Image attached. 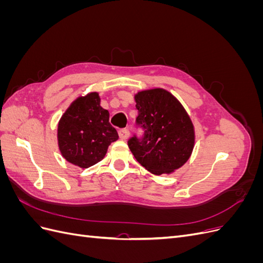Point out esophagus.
I'll list each match as a JSON object with an SVG mask.
<instances>
[{
	"label": "esophagus",
	"instance_id": "1",
	"mask_svg": "<svg viewBox=\"0 0 263 263\" xmlns=\"http://www.w3.org/2000/svg\"><path fill=\"white\" fill-rule=\"evenodd\" d=\"M118 135H119V138L123 139V140H126L127 138L129 137V130L127 128H122V129H119Z\"/></svg>",
	"mask_w": 263,
	"mask_h": 263
}]
</instances>
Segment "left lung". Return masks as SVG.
<instances>
[{
  "label": "left lung",
  "mask_w": 263,
  "mask_h": 263,
  "mask_svg": "<svg viewBox=\"0 0 263 263\" xmlns=\"http://www.w3.org/2000/svg\"><path fill=\"white\" fill-rule=\"evenodd\" d=\"M137 128L128 147L136 160L154 174L170 173L184 164L194 147V128L185 109L162 89L136 94Z\"/></svg>",
  "instance_id": "1"
}]
</instances>
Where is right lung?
Here are the masks:
<instances>
[{
  "label": "right lung",
  "instance_id": "add662e5",
  "mask_svg": "<svg viewBox=\"0 0 263 263\" xmlns=\"http://www.w3.org/2000/svg\"><path fill=\"white\" fill-rule=\"evenodd\" d=\"M98 93L77 99L58 125V144L67 161L80 168L101 161L118 134L109 124V113L101 105Z\"/></svg>",
  "mask_w": 263,
  "mask_h": 263
}]
</instances>
